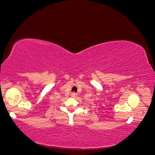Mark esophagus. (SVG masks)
I'll return each instance as SVG.
<instances>
[{
  "instance_id": "34e87169",
  "label": "esophagus",
  "mask_w": 155,
  "mask_h": 155,
  "mask_svg": "<svg viewBox=\"0 0 155 155\" xmlns=\"http://www.w3.org/2000/svg\"><path fill=\"white\" fill-rule=\"evenodd\" d=\"M72 97H76V96H77L76 93H72Z\"/></svg>"
}]
</instances>
